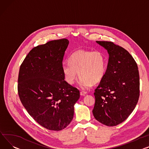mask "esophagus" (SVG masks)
I'll use <instances>...</instances> for the list:
<instances>
[{
    "label": "esophagus",
    "instance_id": "34e87169",
    "mask_svg": "<svg viewBox=\"0 0 149 149\" xmlns=\"http://www.w3.org/2000/svg\"><path fill=\"white\" fill-rule=\"evenodd\" d=\"M87 93V92H85V91H81L80 92V95H81V96H84Z\"/></svg>",
    "mask_w": 149,
    "mask_h": 149
}]
</instances>
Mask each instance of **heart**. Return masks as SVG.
<instances>
[{
	"mask_svg": "<svg viewBox=\"0 0 149 149\" xmlns=\"http://www.w3.org/2000/svg\"><path fill=\"white\" fill-rule=\"evenodd\" d=\"M69 62L64 63L62 71L66 81L74 83L78 75L79 83L83 88H87L97 83L105 75L107 59L100 52L78 50L69 57Z\"/></svg>",
	"mask_w": 149,
	"mask_h": 149,
	"instance_id": "heart-1",
	"label": "heart"
}]
</instances>
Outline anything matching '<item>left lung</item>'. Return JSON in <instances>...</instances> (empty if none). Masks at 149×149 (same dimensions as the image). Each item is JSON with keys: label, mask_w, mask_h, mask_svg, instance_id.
I'll use <instances>...</instances> for the list:
<instances>
[{"label": "left lung", "mask_w": 149, "mask_h": 149, "mask_svg": "<svg viewBox=\"0 0 149 149\" xmlns=\"http://www.w3.org/2000/svg\"><path fill=\"white\" fill-rule=\"evenodd\" d=\"M109 54L104 77L95 90L93 114L100 123L113 126L129 117L140 96L137 64L126 49L110 41H96Z\"/></svg>", "instance_id": "8db88e82"}]
</instances>
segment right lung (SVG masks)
<instances>
[{
    "mask_svg": "<svg viewBox=\"0 0 149 149\" xmlns=\"http://www.w3.org/2000/svg\"><path fill=\"white\" fill-rule=\"evenodd\" d=\"M68 44L63 38L38 45L19 68V100L33 119L49 130L61 131L69 125L80 98V91L65 80L62 71Z\"/></svg>",
    "mask_w": 149,
    "mask_h": 149,
    "instance_id": "right-lung-1",
    "label": "right lung"
}]
</instances>
